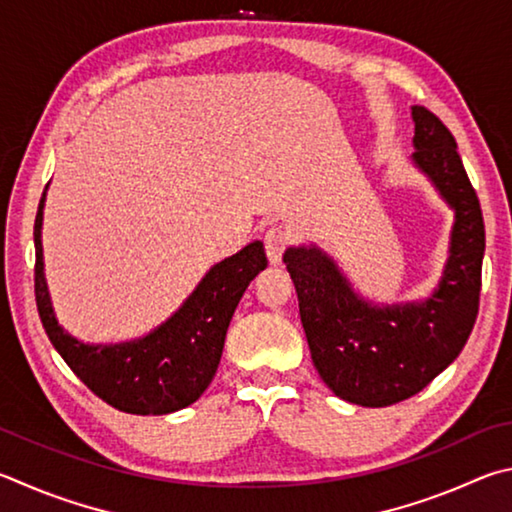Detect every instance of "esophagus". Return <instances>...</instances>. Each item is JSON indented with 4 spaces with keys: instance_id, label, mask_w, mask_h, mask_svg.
I'll return each instance as SVG.
<instances>
[{
    "instance_id": "34e87169",
    "label": "esophagus",
    "mask_w": 512,
    "mask_h": 512,
    "mask_svg": "<svg viewBox=\"0 0 512 512\" xmlns=\"http://www.w3.org/2000/svg\"><path fill=\"white\" fill-rule=\"evenodd\" d=\"M290 245V233L283 227H272L265 233V251L272 265H279L283 261V251Z\"/></svg>"
}]
</instances>
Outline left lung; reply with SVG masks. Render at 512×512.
Returning <instances> with one entry per match:
<instances>
[{"instance_id":"1","label":"left lung","mask_w":512,"mask_h":512,"mask_svg":"<svg viewBox=\"0 0 512 512\" xmlns=\"http://www.w3.org/2000/svg\"><path fill=\"white\" fill-rule=\"evenodd\" d=\"M411 119V164L454 211L434 292L423 301L373 303L317 245L288 247L283 254L319 378L337 398L362 407H389L423 391L459 357L479 312L486 251L479 197L441 119L420 105L411 107Z\"/></svg>"}]
</instances>
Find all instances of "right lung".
I'll return each mask as SVG.
<instances>
[{
	"label": "right lung",
	"instance_id": "1",
	"mask_svg": "<svg viewBox=\"0 0 512 512\" xmlns=\"http://www.w3.org/2000/svg\"><path fill=\"white\" fill-rule=\"evenodd\" d=\"M35 215V301L51 344L98 398L137 416H164L202 396L218 371L224 337L238 301L258 272L267 267L261 240L215 263L188 299L164 324L121 344H87L58 324L44 279L42 213Z\"/></svg>",
	"mask_w": 512,
	"mask_h": 512
}]
</instances>
